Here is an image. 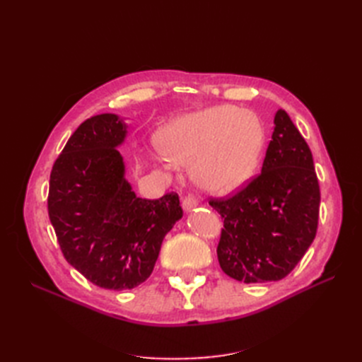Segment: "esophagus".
<instances>
[{
  "mask_svg": "<svg viewBox=\"0 0 362 362\" xmlns=\"http://www.w3.org/2000/svg\"><path fill=\"white\" fill-rule=\"evenodd\" d=\"M198 205V199L194 198L193 194H189V196H185V198L182 199V208L185 211H190V210H193V208Z\"/></svg>",
  "mask_w": 362,
  "mask_h": 362,
  "instance_id": "1",
  "label": "esophagus"
}]
</instances>
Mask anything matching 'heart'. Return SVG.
<instances>
[{
    "mask_svg": "<svg viewBox=\"0 0 362 362\" xmlns=\"http://www.w3.org/2000/svg\"><path fill=\"white\" fill-rule=\"evenodd\" d=\"M158 140L170 160L182 164L195 161L193 175L202 187L226 193L254 172L264 134L252 112L218 105L175 119Z\"/></svg>",
    "mask_w": 362,
    "mask_h": 362,
    "instance_id": "heart-1",
    "label": "heart"
}]
</instances>
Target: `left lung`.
<instances>
[{"instance_id": "1", "label": "left lung", "mask_w": 362, "mask_h": 362, "mask_svg": "<svg viewBox=\"0 0 362 362\" xmlns=\"http://www.w3.org/2000/svg\"><path fill=\"white\" fill-rule=\"evenodd\" d=\"M210 205L223 218L217 259L228 276L279 281L302 259L319 225L320 187L311 149L286 110L275 115L261 173Z\"/></svg>"}]
</instances>
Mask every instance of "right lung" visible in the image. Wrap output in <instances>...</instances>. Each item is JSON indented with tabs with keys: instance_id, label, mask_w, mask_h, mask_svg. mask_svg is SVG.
<instances>
[{
	"instance_id": "obj_1",
	"label": "right lung",
	"mask_w": 362,
	"mask_h": 362,
	"mask_svg": "<svg viewBox=\"0 0 362 362\" xmlns=\"http://www.w3.org/2000/svg\"><path fill=\"white\" fill-rule=\"evenodd\" d=\"M127 125L112 113L75 129L49 177L48 214L63 257L95 286L131 290L145 282L163 238L182 217L177 193L137 198L117 146Z\"/></svg>"
}]
</instances>
